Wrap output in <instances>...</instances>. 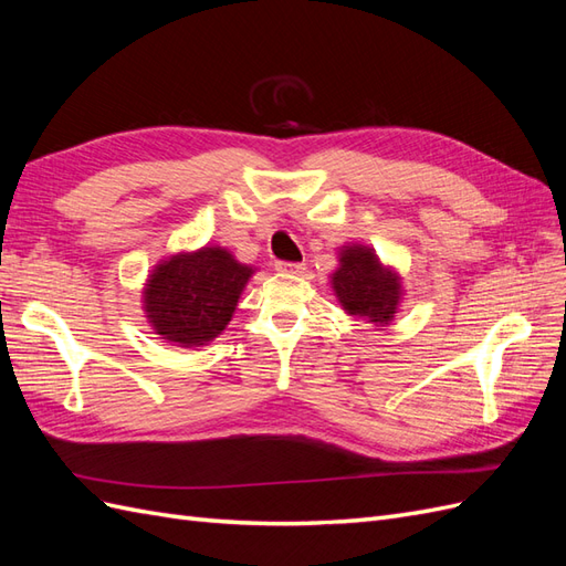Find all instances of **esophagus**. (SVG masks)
Returning a JSON list of instances; mask_svg holds the SVG:
<instances>
[{
  "mask_svg": "<svg viewBox=\"0 0 566 566\" xmlns=\"http://www.w3.org/2000/svg\"><path fill=\"white\" fill-rule=\"evenodd\" d=\"M304 264L302 262H276V271H283V273H302Z\"/></svg>",
  "mask_w": 566,
  "mask_h": 566,
  "instance_id": "esophagus-1",
  "label": "esophagus"
}]
</instances>
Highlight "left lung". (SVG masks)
<instances>
[{
    "label": "left lung",
    "instance_id": "obj_1",
    "mask_svg": "<svg viewBox=\"0 0 566 566\" xmlns=\"http://www.w3.org/2000/svg\"><path fill=\"white\" fill-rule=\"evenodd\" d=\"M333 287L342 306L354 316L389 323L397 314L401 295L399 279L385 271L368 248L352 245L342 250L339 269L333 273Z\"/></svg>",
    "mask_w": 566,
    "mask_h": 566
}]
</instances>
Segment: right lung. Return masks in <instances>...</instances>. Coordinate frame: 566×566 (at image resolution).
I'll return each instance as SVG.
<instances>
[{"label": "right lung", "instance_id": "add662e5", "mask_svg": "<svg viewBox=\"0 0 566 566\" xmlns=\"http://www.w3.org/2000/svg\"><path fill=\"white\" fill-rule=\"evenodd\" d=\"M252 269L227 250L202 248L177 254L150 273L146 314L169 342L198 347L227 328Z\"/></svg>", "mask_w": 566, "mask_h": 566}]
</instances>
